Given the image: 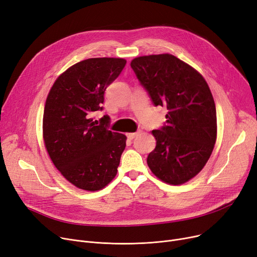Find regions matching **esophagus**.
I'll list each match as a JSON object with an SVG mask.
<instances>
[{
    "label": "esophagus",
    "mask_w": 257,
    "mask_h": 257,
    "mask_svg": "<svg viewBox=\"0 0 257 257\" xmlns=\"http://www.w3.org/2000/svg\"><path fill=\"white\" fill-rule=\"evenodd\" d=\"M139 134V132H134V133H127L126 136H127V138H128V140H133L134 138H136L137 136Z\"/></svg>",
    "instance_id": "obj_1"
}]
</instances>
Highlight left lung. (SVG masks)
<instances>
[{
  "label": "left lung",
  "mask_w": 257,
  "mask_h": 257,
  "mask_svg": "<svg viewBox=\"0 0 257 257\" xmlns=\"http://www.w3.org/2000/svg\"><path fill=\"white\" fill-rule=\"evenodd\" d=\"M155 106L167 107L166 124L153 130L155 149L147 164L157 178L178 185L204 168L217 140V111L205 79L171 54L131 61Z\"/></svg>",
  "instance_id": "1"
}]
</instances>
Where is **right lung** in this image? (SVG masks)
Wrapping results in <instances>:
<instances>
[{"label": "right lung", "instance_id": "right-lung-1", "mask_svg": "<svg viewBox=\"0 0 257 257\" xmlns=\"http://www.w3.org/2000/svg\"><path fill=\"white\" fill-rule=\"evenodd\" d=\"M125 65L123 58L80 61L56 79L48 94L45 146L62 176L81 190L99 191L116 175L126 137L108 130V115L99 125L90 115L103 109L104 92Z\"/></svg>", "mask_w": 257, "mask_h": 257}]
</instances>
